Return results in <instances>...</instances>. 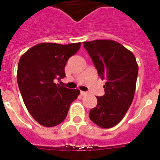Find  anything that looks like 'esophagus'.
Wrapping results in <instances>:
<instances>
[{
    "label": "esophagus",
    "instance_id": "1",
    "mask_svg": "<svg viewBox=\"0 0 160 160\" xmlns=\"http://www.w3.org/2000/svg\"><path fill=\"white\" fill-rule=\"evenodd\" d=\"M81 94H82V96L87 95V92H85V91H81Z\"/></svg>",
    "mask_w": 160,
    "mask_h": 160
}]
</instances>
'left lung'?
Here are the masks:
<instances>
[{"instance_id": "1", "label": "left lung", "mask_w": 160, "mask_h": 160, "mask_svg": "<svg viewBox=\"0 0 160 160\" xmlns=\"http://www.w3.org/2000/svg\"><path fill=\"white\" fill-rule=\"evenodd\" d=\"M104 85L105 94L96 97L90 120L102 128H111L125 116L134 98L138 66L135 55L113 40L83 42Z\"/></svg>"}]
</instances>
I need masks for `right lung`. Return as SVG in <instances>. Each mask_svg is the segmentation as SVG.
<instances>
[{
    "instance_id": "1",
    "label": "right lung",
    "mask_w": 160,
    "mask_h": 160,
    "mask_svg": "<svg viewBox=\"0 0 160 160\" xmlns=\"http://www.w3.org/2000/svg\"><path fill=\"white\" fill-rule=\"evenodd\" d=\"M81 42L62 45L40 43L20 58L18 66V87L24 103L32 118L46 128L58 125L66 118L69 108L80 94L55 83L66 76L68 59L75 54Z\"/></svg>"
}]
</instances>
